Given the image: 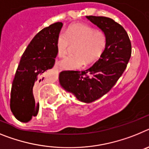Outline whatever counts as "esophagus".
I'll return each mask as SVG.
<instances>
[{
    "mask_svg": "<svg viewBox=\"0 0 149 149\" xmlns=\"http://www.w3.org/2000/svg\"><path fill=\"white\" fill-rule=\"evenodd\" d=\"M55 67H56V68H58V65H55Z\"/></svg>",
    "mask_w": 149,
    "mask_h": 149,
    "instance_id": "obj_1",
    "label": "esophagus"
}]
</instances>
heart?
I'll return each mask as SVG.
<instances>
[{
	"instance_id": "obj_1",
	"label": "heart",
	"mask_w": 149,
	"mask_h": 149,
	"mask_svg": "<svg viewBox=\"0 0 149 149\" xmlns=\"http://www.w3.org/2000/svg\"><path fill=\"white\" fill-rule=\"evenodd\" d=\"M77 43L75 55L64 57L59 61V65L64 70L77 69L84 63L89 64L101 56L107 46V37L101 30H95L85 24H75L61 31L57 37L58 55L64 56L70 44Z\"/></svg>"
}]
</instances>
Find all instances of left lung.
Listing matches in <instances>:
<instances>
[{
  "label": "left lung",
  "mask_w": 149,
  "mask_h": 149,
  "mask_svg": "<svg viewBox=\"0 0 149 149\" xmlns=\"http://www.w3.org/2000/svg\"><path fill=\"white\" fill-rule=\"evenodd\" d=\"M106 33L107 46L100 58L85 70H64L59 75L61 85L84 103L103 97L116 85L125 72L131 56V42L121 24L104 16H86Z\"/></svg>",
  "instance_id": "left-lung-1"
}]
</instances>
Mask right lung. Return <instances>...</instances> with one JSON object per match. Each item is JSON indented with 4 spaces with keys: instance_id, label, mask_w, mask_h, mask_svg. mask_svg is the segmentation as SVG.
Returning <instances> with one entry per match:
<instances>
[{
    "instance_id": "add662e5",
    "label": "right lung",
    "mask_w": 149,
    "mask_h": 149,
    "mask_svg": "<svg viewBox=\"0 0 149 149\" xmlns=\"http://www.w3.org/2000/svg\"><path fill=\"white\" fill-rule=\"evenodd\" d=\"M62 26L58 22L41 30L22 55L13 81L10 103L13 116L22 122H28L38 114L40 104L34 93L46 79L45 72L55 64L57 37Z\"/></svg>"
}]
</instances>
